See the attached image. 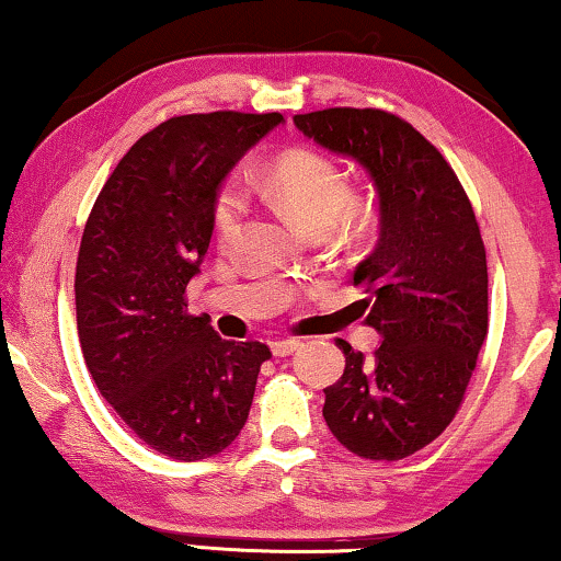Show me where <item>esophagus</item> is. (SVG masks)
<instances>
[{"label":"esophagus","instance_id":"34e87169","mask_svg":"<svg viewBox=\"0 0 561 561\" xmlns=\"http://www.w3.org/2000/svg\"><path fill=\"white\" fill-rule=\"evenodd\" d=\"M301 347V342L298 340H275L273 344H271V350H273V355L275 357H288V355H294V352Z\"/></svg>","mask_w":561,"mask_h":561}]
</instances>
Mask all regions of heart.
Returning <instances> with one entry per match:
<instances>
[{"label": "heart", "mask_w": 561, "mask_h": 561, "mask_svg": "<svg viewBox=\"0 0 561 561\" xmlns=\"http://www.w3.org/2000/svg\"><path fill=\"white\" fill-rule=\"evenodd\" d=\"M267 188L283 211L309 232H327L336 219H367L370 209L352 202L347 175L332 158L313 148L283 152L267 173ZM244 217V196L234 183L219 188L211 206V227L221 242L232 240Z\"/></svg>", "instance_id": "obj_1"}]
</instances>
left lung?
Here are the masks:
<instances>
[{
    "label": "left lung",
    "instance_id": "8db88e82",
    "mask_svg": "<svg viewBox=\"0 0 561 561\" xmlns=\"http://www.w3.org/2000/svg\"><path fill=\"white\" fill-rule=\"evenodd\" d=\"M306 137L359 160L380 196V240L357 265L367 324L382 344L350 342L324 388V419L365 459L411 457L457 416L488 336L485 244L457 173L416 127L386 110L332 106L296 114Z\"/></svg>",
    "mask_w": 561,
    "mask_h": 561
}]
</instances>
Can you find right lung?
I'll use <instances>...</instances> for the list:
<instances>
[{
    "instance_id": "add662e5",
    "label": "right lung",
    "mask_w": 561,
    "mask_h": 561,
    "mask_svg": "<svg viewBox=\"0 0 561 561\" xmlns=\"http://www.w3.org/2000/svg\"><path fill=\"white\" fill-rule=\"evenodd\" d=\"M280 112L181 114L119 160L83 227L76 327L83 359L117 416L160 455H219L250 416L267 344L227 342L186 309L211 240L225 175Z\"/></svg>"
}]
</instances>
